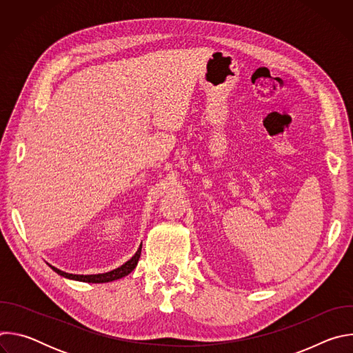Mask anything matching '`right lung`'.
<instances>
[{"instance_id": "1", "label": "right lung", "mask_w": 353, "mask_h": 353, "mask_svg": "<svg viewBox=\"0 0 353 353\" xmlns=\"http://www.w3.org/2000/svg\"><path fill=\"white\" fill-rule=\"evenodd\" d=\"M141 248H142V244L139 245L138 251L135 253V256L128 260L125 264H123L121 267L110 271V272H106V274H97V275H74V274H68V272H64V271H60L57 270L56 267H52L53 271H56L59 275L64 276V278H68V279H75V281H81V282H88V283H105V282H112V281H116V279H120L125 275H128L131 271H134V268L137 267L138 264V260L141 257Z\"/></svg>"}]
</instances>
